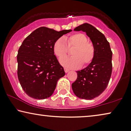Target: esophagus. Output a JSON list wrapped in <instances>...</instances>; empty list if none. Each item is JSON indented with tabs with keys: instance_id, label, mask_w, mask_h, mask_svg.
I'll list each match as a JSON object with an SVG mask.
<instances>
[{
	"instance_id": "34e87169",
	"label": "esophagus",
	"mask_w": 131,
	"mask_h": 131,
	"mask_svg": "<svg viewBox=\"0 0 131 131\" xmlns=\"http://www.w3.org/2000/svg\"><path fill=\"white\" fill-rule=\"evenodd\" d=\"M64 71H65V72H66V73H68V72L69 71V70L67 69V68H64Z\"/></svg>"
}]
</instances>
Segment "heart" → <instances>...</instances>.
<instances>
[{"mask_svg":"<svg viewBox=\"0 0 131 131\" xmlns=\"http://www.w3.org/2000/svg\"><path fill=\"white\" fill-rule=\"evenodd\" d=\"M69 47H75L71 54L72 57L60 58L59 62L62 66L68 68H78L83 65L86 66L91 63L95 56V48L88 42L86 35L77 33L69 36L59 38L54 42L53 51L55 56L62 57L67 51V45Z\"/></svg>","mask_w":131,"mask_h":131,"instance_id":"obj_1","label":"heart"}]
</instances>
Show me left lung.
<instances>
[{
    "label": "left lung",
    "mask_w": 131,
    "mask_h": 131,
    "mask_svg": "<svg viewBox=\"0 0 131 131\" xmlns=\"http://www.w3.org/2000/svg\"><path fill=\"white\" fill-rule=\"evenodd\" d=\"M82 30L89 37L95 48V56L86 68L77 71L78 77L72 84L76 96L83 99H92L106 88L112 74V52L104 35L89 23L74 29Z\"/></svg>",
    "instance_id": "left-lung-1"
}]
</instances>
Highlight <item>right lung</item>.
<instances>
[{"label": "right lung", "mask_w": 131, "mask_h": 131, "mask_svg": "<svg viewBox=\"0 0 131 131\" xmlns=\"http://www.w3.org/2000/svg\"><path fill=\"white\" fill-rule=\"evenodd\" d=\"M72 30L58 32L40 27L25 38L17 56V77L23 91L32 98L44 99L53 94L57 82L65 75L54 54V42Z\"/></svg>", "instance_id": "obj_1"}]
</instances>
